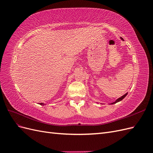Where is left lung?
<instances>
[{
	"mask_svg": "<svg viewBox=\"0 0 153 153\" xmlns=\"http://www.w3.org/2000/svg\"><path fill=\"white\" fill-rule=\"evenodd\" d=\"M120 39H121L122 41H124V39L121 38V37H120ZM127 94H128V92H126V93L125 94H124L123 96H122L120 97V98H119L118 99H117V100H115V101H113L112 103H108V104H110V105H113V104H115V103H117V102H119V101H121V100H123L125 98V97L126 96V95H127ZM101 104H102V103H101Z\"/></svg>",
	"mask_w": 153,
	"mask_h": 153,
	"instance_id": "8db88e82",
	"label": "left lung"
}]
</instances>
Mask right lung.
Listing matches in <instances>:
<instances>
[{
  "instance_id": "1",
  "label": "right lung",
  "mask_w": 153,
  "mask_h": 153,
  "mask_svg": "<svg viewBox=\"0 0 153 153\" xmlns=\"http://www.w3.org/2000/svg\"><path fill=\"white\" fill-rule=\"evenodd\" d=\"M41 105H45V103H39Z\"/></svg>"
}]
</instances>
